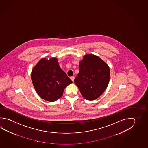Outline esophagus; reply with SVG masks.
<instances>
[{"instance_id":"34e87169","label":"esophagus","mask_w":148,"mask_h":148,"mask_svg":"<svg viewBox=\"0 0 148 148\" xmlns=\"http://www.w3.org/2000/svg\"><path fill=\"white\" fill-rule=\"evenodd\" d=\"M75 77H73H73H70V79L71 80L73 81H73H74V80H75Z\"/></svg>"}]
</instances>
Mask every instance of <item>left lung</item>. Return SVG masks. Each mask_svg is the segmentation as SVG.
Here are the masks:
<instances>
[{"mask_svg": "<svg viewBox=\"0 0 148 148\" xmlns=\"http://www.w3.org/2000/svg\"><path fill=\"white\" fill-rule=\"evenodd\" d=\"M79 70L74 81L82 96L88 100L97 99L109 83V67L99 57L90 54L85 55L80 61Z\"/></svg>", "mask_w": 148, "mask_h": 148, "instance_id": "obj_1", "label": "left lung"}]
</instances>
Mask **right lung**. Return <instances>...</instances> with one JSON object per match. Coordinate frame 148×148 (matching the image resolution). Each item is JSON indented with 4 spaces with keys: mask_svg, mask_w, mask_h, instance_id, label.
<instances>
[{
    "mask_svg": "<svg viewBox=\"0 0 148 148\" xmlns=\"http://www.w3.org/2000/svg\"><path fill=\"white\" fill-rule=\"evenodd\" d=\"M31 79L38 94L51 102L59 99L64 88L73 82L60 68L56 58L41 59L33 69Z\"/></svg>",
    "mask_w": 148,
    "mask_h": 148,
    "instance_id": "obj_1",
    "label": "right lung"
}]
</instances>
